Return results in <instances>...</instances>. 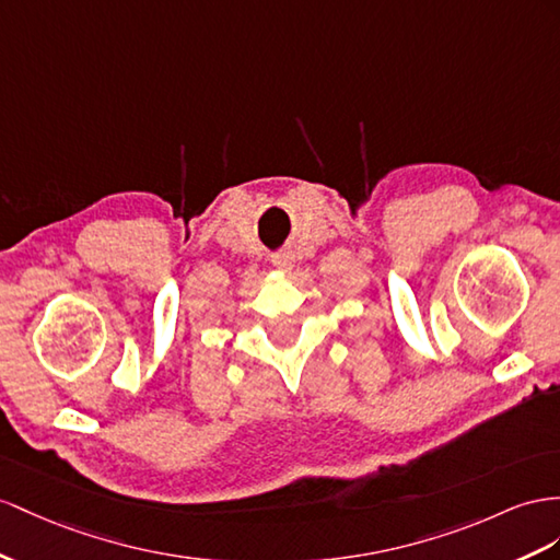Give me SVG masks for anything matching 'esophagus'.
Masks as SVG:
<instances>
[{
    "instance_id": "1",
    "label": "esophagus",
    "mask_w": 560,
    "mask_h": 560,
    "mask_svg": "<svg viewBox=\"0 0 560 560\" xmlns=\"http://www.w3.org/2000/svg\"><path fill=\"white\" fill-rule=\"evenodd\" d=\"M271 262H275V267H277V269L289 271V269L293 267V257H291L289 253H277L275 257H271Z\"/></svg>"
}]
</instances>
